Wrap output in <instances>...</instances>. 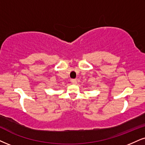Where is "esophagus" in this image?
Segmentation results:
<instances>
[{"label":"esophagus","instance_id":"obj_1","mask_svg":"<svg viewBox=\"0 0 145 145\" xmlns=\"http://www.w3.org/2000/svg\"><path fill=\"white\" fill-rule=\"evenodd\" d=\"M71 83H72L73 85H76L77 83V81H76V79H72L71 80Z\"/></svg>","mask_w":145,"mask_h":145}]
</instances>
